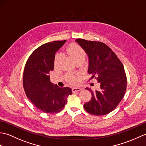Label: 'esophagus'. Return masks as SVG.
<instances>
[{
	"label": "esophagus",
	"instance_id": "esophagus-1",
	"mask_svg": "<svg viewBox=\"0 0 146 146\" xmlns=\"http://www.w3.org/2000/svg\"><path fill=\"white\" fill-rule=\"evenodd\" d=\"M82 90V88H78V87H73L71 88V90H72L73 93H75V92H78L79 91H80Z\"/></svg>",
	"mask_w": 146,
	"mask_h": 146
}]
</instances>
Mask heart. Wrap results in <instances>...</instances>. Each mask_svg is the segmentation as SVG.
I'll use <instances>...</instances> for the list:
<instances>
[{"label":"heart","instance_id":"obj_1","mask_svg":"<svg viewBox=\"0 0 146 146\" xmlns=\"http://www.w3.org/2000/svg\"><path fill=\"white\" fill-rule=\"evenodd\" d=\"M68 54H69L71 58L75 63H83L85 61L86 57V53L85 49L79 44L73 43L70 44L66 49ZM60 54H56L54 58V66L57 67L60 63ZM64 79L66 81L70 83V84H76L78 82V78L77 76L71 73H67L64 76Z\"/></svg>","mask_w":146,"mask_h":146}]
</instances>
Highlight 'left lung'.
<instances>
[{
    "instance_id": "left-lung-1",
    "label": "left lung",
    "mask_w": 146,
    "mask_h": 146,
    "mask_svg": "<svg viewBox=\"0 0 146 146\" xmlns=\"http://www.w3.org/2000/svg\"><path fill=\"white\" fill-rule=\"evenodd\" d=\"M75 41L85 49L89 58L88 73L100 83V91L91 92L92 98L83 105L94 115L111 112L122 100L127 88V76L122 62L104 42L83 39Z\"/></svg>"
}]
</instances>
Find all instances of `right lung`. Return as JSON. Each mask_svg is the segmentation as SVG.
<instances>
[{
  "label": "right lung",
  "mask_w": 146,
  "mask_h": 146,
  "mask_svg": "<svg viewBox=\"0 0 146 146\" xmlns=\"http://www.w3.org/2000/svg\"><path fill=\"white\" fill-rule=\"evenodd\" d=\"M66 41L49 42L39 46L30 55L24 67V91L33 105L44 113L60 112L72 94L70 88L54 86L49 75L54 70L56 52Z\"/></svg>",
  "instance_id": "add662e5"
}]
</instances>
